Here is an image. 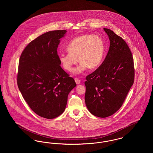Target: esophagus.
<instances>
[{"instance_id": "esophagus-1", "label": "esophagus", "mask_w": 153, "mask_h": 153, "mask_svg": "<svg viewBox=\"0 0 153 153\" xmlns=\"http://www.w3.org/2000/svg\"><path fill=\"white\" fill-rule=\"evenodd\" d=\"M75 82H76V83L77 84H80V80L79 79H77V78H75Z\"/></svg>"}]
</instances>
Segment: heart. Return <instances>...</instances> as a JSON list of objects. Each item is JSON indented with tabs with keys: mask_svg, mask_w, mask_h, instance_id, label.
I'll list each match as a JSON object with an SVG mask.
<instances>
[{
	"mask_svg": "<svg viewBox=\"0 0 153 153\" xmlns=\"http://www.w3.org/2000/svg\"><path fill=\"white\" fill-rule=\"evenodd\" d=\"M68 53H61L59 60L63 68L71 71L73 65L81 62L73 71L75 74L82 73L88 68L95 69L102 64L105 53L104 42L96 34H85L74 38L67 46Z\"/></svg>",
	"mask_w": 153,
	"mask_h": 153,
	"instance_id": "b5f03b06",
	"label": "heart"
}]
</instances>
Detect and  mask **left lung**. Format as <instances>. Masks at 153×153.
Here are the masks:
<instances>
[{
    "label": "left lung",
    "instance_id": "obj_1",
    "mask_svg": "<svg viewBox=\"0 0 153 153\" xmlns=\"http://www.w3.org/2000/svg\"><path fill=\"white\" fill-rule=\"evenodd\" d=\"M104 30L109 38V51L85 82L86 106L99 117H109L122 107L134 80V60L127 44L111 30Z\"/></svg>",
    "mask_w": 153,
    "mask_h": 153
}]
</instances>
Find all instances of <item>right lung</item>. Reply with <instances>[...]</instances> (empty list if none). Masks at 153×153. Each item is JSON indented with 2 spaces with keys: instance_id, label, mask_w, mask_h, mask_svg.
<instances>
[{
  "instance_id": "1",
  "label": "right lung",
  "mask_w": 153,
  "mask_h": 153,
  "mask_svg": "<svg viewBox=\"0 0 153 153\" xmlns=\"http://www.w3.org/2000/svg\"><path fill=\"white\" fill-rule=\"evenodd\" d=\"M66 30L46 32L27 45L20 57L17 84L30 108L51 119L65 109L68 96L76 86L61 67L57 54L60 39Z\"/></svg>"
}]
</instances>
